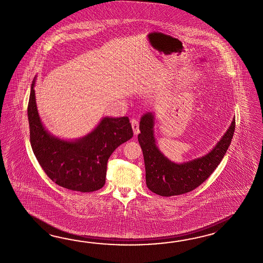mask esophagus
<instances>
[{
  "instance_id": "1",
  "label": "esophagus",
  "mask_w": 263,
  "mask_h": 263,
  "mask_svg": "<svg viewBox=\"0 0 263 263\" xmlns=\"http://www.w3.org/2000/svg\"><path fill=\"white\" fill-rule=\"evenodd\" d=\"M132 127H133V129H134V134L135 135H138L139 134V123L138 121L136 120V119H132Z\"/></svg>"
}]
</instances>
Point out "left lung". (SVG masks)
Masks as SVG:
<instances>
[{"label": "left lung", "instance_id": "obj_1", "mask_svg": "<svg viewBox=\"0 0 263 263\" xmlns=\"http://www.w3.org/2000/svg\"><path fill=\"white\" fill-rule=\"evenodd\" d=\"M155 123V112L142 115L138 142L144 156L147 187L161 196L183 195L201 185L222 160L236 128V119L233 118L229 128L208 154L190 161L175 163L157 147Z\"/></svg>", "mask_w": 263, "mask_h": 263}]
</instances>
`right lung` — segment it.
I'll return each instance as SVG.
<instances>
[{"label":"right lung","mask_w":263,"mask_h":263,"mask_svg":"<svg viewBox=\"0 0 263 263\" xmlns=\"http://www.w3.org/2000/svg\"><path fill=\"white\" fill-rule=\"evenodd\" d=\"M34 77L27 107L30 144L47 176L63 188L89 193L106 182L107 163L134 133L128 117L105 116L88 135L73 140L62 139L45 128L38 112Z\"/></svg>","instance_id":"obj_1"}]
</instances>
